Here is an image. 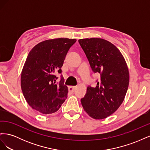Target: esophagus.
<instances>
[{
  "label": "esophagus",
  "mask_w": 150,
  "mask_h": 150,
  "mask_svg": "<svg viewBox=\"0 0 150 150\" xmlns=\"http://www.w3.org/2000/svg\"><path fill=\"white\" fill-rule=\"evenodd\" d=\"M76 88V86H69V88H68L69 89V91L71 92V93H73Z\"/></svg>",
  "instance_id": "1"
}]
</instances>
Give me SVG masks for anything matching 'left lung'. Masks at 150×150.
<instances>
[{
    "mask_svg": "<svg viewBox=\"0 0 150 150\" xmlns=\"http://www.w3.org/2000/svg\"><path fill=\"white\" fill-rule=\"evenodd\" d=\"M78 42L93 71L100 74L96 87L87 88L81 104L89 116L104 119L114 113L124 101L129 81L128 66L119 49L106 40L87 38Z\"/></svg>",
    "mask_w": 150,
    "mask_h": 150,
    "instance_id": "obj_1",
    "label": "left lung"
}]
</instances>
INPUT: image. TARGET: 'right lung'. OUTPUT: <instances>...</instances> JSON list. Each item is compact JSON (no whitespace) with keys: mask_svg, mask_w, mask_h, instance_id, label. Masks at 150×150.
Wrapping results in <instances>:
<instances>
[{"mask_svg":"<svg viewBox=\"0 0 150 150\" xmlns=\"http://www.w3.org/2000/svg\"><path fill=\"white\" fill-rule=\"evenodd\" d=\"M75 39L57 38L39 42L31 49L21 72L22 93L29 105L42 114H52L67 97L68 89L61 74L66 54Z\"/></svg>","mask_w":150,"mask_h":150,"instance_id":"right-lung-1","label":"right lung"}]
</instances>
